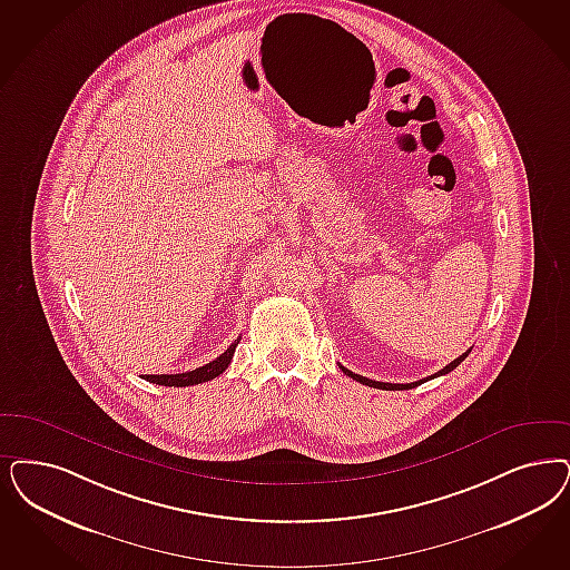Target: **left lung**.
Instances as JSON below:
<instances>
[{
  "label": "left lung",
  "mask_w": 570,
  "mask_h": 570,
  "mask_svg": "<svg viewBox=\"0 0 570 570\" xmlns=\"http://www.w3.org/2000/svg\"><path fill=\"white\" fill-rule=\"evenodd\" d=\"M471 350H468L465 354L459 355L456 360H452L451 364H446L442 371H438V373L432 374V376H428V379H421V381H414V383H381V381H373V379H366V376H362V374L352 373V371H347L345 366H341L338 364V368L343 371V373L347 374V376H352L354 381L357 383H362V385H368V387H376V390H387V392H400V390H413L416 385H421V383H425V381H430V379H435V376H442V374H449L451 371H454L468 355H470Z\"/></svg>",
  "instance_id": "8db88e82"
}]
</instances>
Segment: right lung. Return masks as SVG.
I'll return each instance as SVG.
<instances>
[{"instance_id":"1","label":"right lung","mask_w":570,"mask_h":570,"mask_svg":"<svg viewBox=\"0 0 570 570\" xmlns=\"http://www.w3.org/2000/svg\"><path fill=\"white\" fill-rule=\"evenodd\" d=\"M237 343H239V338L225 350V354L218 355L216 360L199 366L196 371L180 374H145V381L156 383V385H166V387H189V385H197V383H206L218 374L225 373V368L232 364Z\"/></svg>"}]
</instances>
